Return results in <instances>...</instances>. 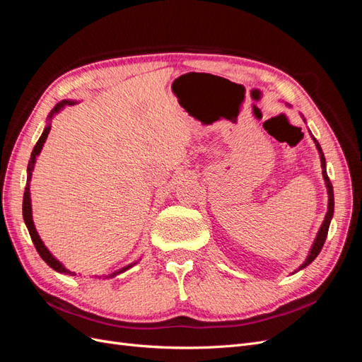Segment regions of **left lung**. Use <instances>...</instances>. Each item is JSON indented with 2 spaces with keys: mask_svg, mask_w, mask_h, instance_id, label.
<instances>
[{
  "mask_svg": "<svg viewBox=\"0 0 362 362\" xmlns=\"http://www.w3.org/2000/svg\"><path fill=\"white\" fill-rule=\"evenodd\" d=\"M314 141H315L317 149H319V152H320V161H322V169H323V178H325V181H326L327 196H329V204H327L326 217H325V221H323V223H322V226H320L319 234H317L315 242H314V245H313V247H311V250H310V255H308V258L305 259L303 264L299 267V270H302L303 267L311 264V262L315 259V257L320 254V250H322V247H323V245H325V240H326V237H327V231H329L331 218H332V216H334V189H332L331 180H329V177H327V173H326V160H325V156H323V152H322V148H320V145H319V141H317L315 139H314Z\"/></svg>",
  "mask_w": 362,
  "mask_h": 362,
  "instance_id": "left-lung-1",
  "label": "left lung"
}]
</instances>
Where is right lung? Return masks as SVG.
Listing matches in <instances>:
<instances>
[{
    "label": "right lung",
    "instance_id": "obj_1",
    "mask_svg": "<svg viewBox=\"0 0 362 362\" xmlns=\"http://www.w3.org/2000/svg\"><path fill=\"white\" fill-rule=\"evenodd\" d=\"M74 104H75L74 101H62V103H59L56 107H54V110L49 113V117H52V115H54V113H59L64 105H74ZM49 129H51V127H49V125H48L45 129H43V133H42V136L39 137V140H37V144H36L35 149H33V152H31V157H30V161H28V168H27V185H25L24 201H23V216H24V222H25V225H27V228H28L30 237H31V240H33V245H35V247H36V250L39 252V255L42 257V259L45 261L47 264H48L51 269L56 270V272L66 273V275H71V276H72V275H75V273H74V272H69L68 269H64V267L62 266V262H59L56 258H54V257L49 254V250L45 247V245L42 243V240H40V237L37 235V231H36V228H35V223H33V218H31V201H30V181H31V172H33V168H35L36 157L39 156V152H40V149H42L43 144H45V140H47V137H48V134H49ZM131 266H133V264H129V266L124 267L122 270H119V272L112 273L110 276H115V275H117V273H122V272H125V270H127V269H129Z\"/></svg>",
    "mask_w": 362,
    "mask_h": 362
}]
</instances>
